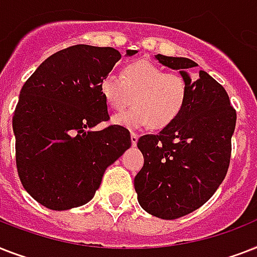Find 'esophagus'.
Returning a JSON list of instances; mask_svg holds the SVG:
<instances>
[{
	"mask_svg": "<svg viewBox=\"0 0 257 257\" xmlns=\"http://www.w3.org/2000/svg\"><path fill=\"white\" fill-rule=\"evenodd\" d=\"M131 141H132V145H136L137 141H139V135L137 133H131Z\"/></svg>",
	"mask_w": 257,
	"mask_h": 257,
	"instance_id": "1",
	"label": "esophagus"
}]
</instances>
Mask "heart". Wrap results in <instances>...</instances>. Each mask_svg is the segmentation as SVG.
Instances as JSON below:
<instances>
[{"mask_svg":"<svg viewBox=\"0 0 257 257\" xmlns=\"http://www.w3.org/2000/svg\"><path fill=\"white\" fill-rule=\"evenodd\" d=\"M100 89L105 102L114 110L126 108L135 96L133 108L113 117L114 124L128 129L164 128L183 112L188 96V84L181 74L167 73L148 60L128 64L122 76H105Z\"/></svg>","mask_w":257,"mask_h":257,"instance_id":"1","label":"heart"}]
</instances>
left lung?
<instances>
[{
  "label": "left lung",
  "mask_w": 257,
  "mask_h": 257,
  "mask_svg": "<svg viewBox=\"0 0 257 257\" xmlns=\"http://www.w3.org/2000/svg\"><path fill=\"white\" fill-rule=\"evenodd\" d=\"M156 60L179 70L188 84V96L173 122L137 141L144 167L135 177V189L144 211L173 220L207 203L223 183L231 160L236 110L225 89L207 72L189 76L188 70L197 66L195 61L163 54Z\"/></svg>",
  "instance_id": "obj_1"
}]
</instances>
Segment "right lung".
<instances>
[{
	"mask_svg": "<svg viewBox=\"0 0 257 257\" xmlns=\"http://www.w3.org/2000/svg\"><path fill=\"white\" fill-rule=\"evenodd\" d=\"M120 58L109 46H69L22 86L13 116L16 164L25 191L44 207L66 211L90 201L105 169L132 144L120 125L92 131L109 120L100 85Z\"/></svg>",
	"mask_w": 257,
	"mask_h": 257,
	"instance_id": "right-lung-1",
	"label": "right lung"
}]
</instances>
